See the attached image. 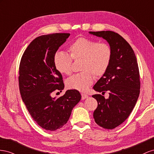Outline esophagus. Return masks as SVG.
<instances>
[{"mask_svg":"<svg viewBox=\"0 0 154 154\" xmlns=\"http://www.w3.org/2000/svg\"><path fill=\"white\" fill-rule=\"evenodd\" d=\"M81 96H82V100H84V99H85L88 97V95L85 94H81Z\"/></svg>","mask_w":154,"mask_h":154,"instance_id":"34e87169","label":"esophagus"}]
</instances>
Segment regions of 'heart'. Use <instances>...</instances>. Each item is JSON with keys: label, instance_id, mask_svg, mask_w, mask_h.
Here are the masks:
<instances>
[{"label": "heart", "instance_id": "b5f03b06", "mask_svg": "<svg viewBox=\"0 0 154 154\" xmlns=\"http://www.w3.org/2000/svg\"><path fill=\"white\" fill-rule=\"evenodd\" d=\"M69 55L59 52L54 56V64L62 74L72 72V60L81 61L79 73L75 74L66 81L68 88L86 91L93 84L94 76L100 77L106 72L112 59V49L108 44L99 43L91 39L81 37L68 48Z\"/></svg>", "mask_w": 154, "mask_h": 154}]
</instances>
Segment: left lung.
<instances>
[{"mask_svg": "<svg viewBox=\"0 0 154 154\" xmlns=\"http://www.w3.org/2000/svg\"><path fill=\"white\" fill-rule=\"evenodd\" d=\"M90 34L103 37L112 49L109 68L97 82L94 89L104 94L92 95L98 105L94 112L95 121L105 129L112 130L123 122L135 106L140 93V76L135 53L125 39L112 31L90 32Z\"/></svg>", "mask_w": 154, "mask_h": 154, "instance_id": "obj_1", "label": "left lung"}]
</instances>
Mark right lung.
I'll return each instance as SVG.
<instances>
[{
  "mask_svg": "<svg viewBox=\"0 0 154 154\" xmlns=\"http://www.w3.org/2000/svg\"><path fill=\"white\" fill-rule=\"evenodd\" d=\"M69 33L39 36L31 42L22 56L19 65V90L28 111L43 129L55 131L66 124L73 107L81 95L69 90L64 95L53 97L55 91H62L63 76L54 64V56Z\"/></svg>",
  "mask_w": 154,
  "mask_h": 154,
  "instance_id": "right-lung-1",
  "label": "right lung"
}]
</instances>
